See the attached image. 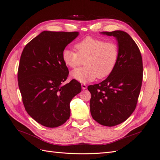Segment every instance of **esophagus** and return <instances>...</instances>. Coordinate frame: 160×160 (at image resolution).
<instances>
[{
	"label": "esophagus",
	"instance_id": "obj_1",
	"mask_svg": "<svg viewBox=\"0 0 160 160\" xmlns=\"http://www.w3.org/2000/svg\"><path fill=\"white\" fill-rule=\"evenodd\" d=\"M81 87H82V89H87V85H86L85 83H82L81 84Z\"/></svg>",
	"mask_w": 160,
	"mask_h": 160
}]
</instances>
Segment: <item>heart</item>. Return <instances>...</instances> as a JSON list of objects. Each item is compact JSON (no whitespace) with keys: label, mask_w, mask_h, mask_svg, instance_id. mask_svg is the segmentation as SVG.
I'll return each instance as SVG.
<instances>
[{"label":"heart","mask_w":160,"mask_h":160,"mask_svg":"<svg viewBox=\"0 0 160 160\" xmlns=\"http://www.w3.org/2000/svg\"><path fill=\"white\" fill-rule=\"evenodd\" d=\"M77 52L64 49L63 62L70 68H75L81 62V57L86 58V66L71 72L73 79L81 83L103 79L113 72L119 58V48L114 42H106L102 38L87 36L75 45Z\"/></svg>","instance_id":"1"}]
</instances>
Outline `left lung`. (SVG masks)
Wrapping results in <instances>:
<instances>
[{
    "mask_svg": "<svg viewBox=\"0 0 160 160\" xmlns=\"http://www.w3.org/2000/svg\"><path fill=\"white\" fill-rule=\"evenodd\" d=\"M102 33L116 38L119 58L111 74L98 84L88 86L92 118L103 126L125 121L135 110L143 81V60L137 44L120 30Z\"/></svg>",
    "mask_w": 160,
    "mask_h": 160,
    "instance_id": "obj_1",
    "label": "left lung"
}]
</instances>
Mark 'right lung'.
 Masks as SVG:
<instances>
[{
	"label": "right lung",
	"instance_id": "1",
	"mask_svg": "<svg viewBox=\"0 0 160 160\" xmlns=\"http://www.w3.org/2000/svg\"><path fill=\"white\" fill-rule=\"evenodd\" d=\"M78 35L77 32L44 31L21 55L17 79L25 109L44 127H58L65 122L70 117V102L81 91L75 79L62 85L68 75L62 52Z\"/></svg>",
	"mask_w": 160,
	"mask_h": 160
}]
</instances>
